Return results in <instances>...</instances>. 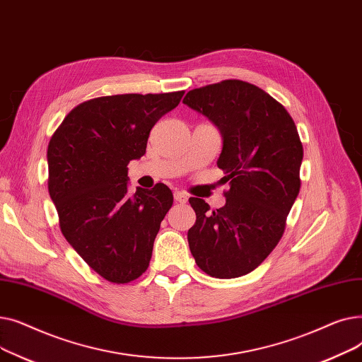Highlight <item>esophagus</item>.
I'll use <instances>...</instances> for the list:
<instances>
[{
  "instance_id": "1",
  "label": "esophagus",
  "mask_w": 362,
  "mask_h": 362,
  "mask_svg": "<svg viewBox=\"0 0 362 362\" xmlns=\"http://www.w3.org/2000/svg\"><path fill=\"white\" fill-rule=\"evenodd\" d=\"M175 201L180 202V204H186L187 202V195L182 191H177V192H175Z\"/></svg>"
}]
</instances>
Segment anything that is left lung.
<instances>
[{
	"mask_svg": "<svg viewBox=\"0 0 362 362\" xmlns=\"http://www.w3.org/2000/svg\"><path fill=\"white\" fill-rule=\"evenodd\" d=\"M183 103L220 129L217 165L230 182L218 210L189 198L197 214L187 232L189 248L211 277L245 276L276 248L299 194L303 148L298 129L272 95L238 79L189 90Z\"/></svg>",
	"mask_w": 362,
	"mask_h": 362,
	"instance_id": "1",
	"label": "left lung"
}]
</instances>
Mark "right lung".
Returning a JSON list of instances; mask_svg holds the SVG:
<instances>
[{"label":"right lung","mask_w":362,"mask_h":362,"mask_svg":"<svg viewBox=\"0 0 362 362\" xmlns=\"http://www.w3.org/2000/svg\"><path fill=\"white\" fill-rule=\"evenodd\" d=\"M185 90L123 93L76 105L49 139L48 191L60 230L89 267L111 283L146 272L173 194L164 183L127 197V164Z\"/></svg>","instance_id":"obj_1"}]
</instances>
